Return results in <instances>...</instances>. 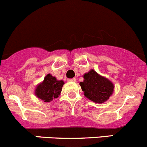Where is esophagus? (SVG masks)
<instances>
[{"label":"esophagus","mask_w":147,"mask_h":147,"mask_svg":"<svg viewBox=\"0 0 147 147\" xmlns=\"http://www.w3.org/2000/svg\"><path fill=\"white\" fill-rule=\"evenodd\" d=\"M68 81H76V78H69V79H68Z\"/></svg>","instance_id":"34e87169"}]
</instances>
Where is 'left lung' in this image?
<instances>
[{
  "mask_svg": "<svg viewBox=\"0 0 147 147\" xmlns=\"http://www.w3.org/2000/svg\"><path fill=\"white\" fill-rule=\"evenodd\" d=\"M84 81L80 82L84 96L90 100L102 103L113 94L114 85L105 77L97 74L93 69L84 76Z\"/></svg>",
  "mask_w": 147,
  "mask_h": 147,
  "instance_id": "obj_1",
  "label": "left lung"
}]
</instances>
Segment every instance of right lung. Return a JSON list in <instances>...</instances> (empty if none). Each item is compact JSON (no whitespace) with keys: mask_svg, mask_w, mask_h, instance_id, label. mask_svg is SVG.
Returning <instances> with one entry per match:
<instances>
[{"mask_svg":"<svg viewBox=\"0 0 147 147\" xmlns=\"http://www.w3.org/2000/svg\"><path fill=\"white\" fill-rule=\"evenodd\" d=\"M63 84V81H58L49 74L45 76L43 82L37 86L35 95L44 102H50L58 98Z\"/></svg>","mask_w":147,"mask_h":147,"instance_id":"1","label":"right lung"}]
</instances>
